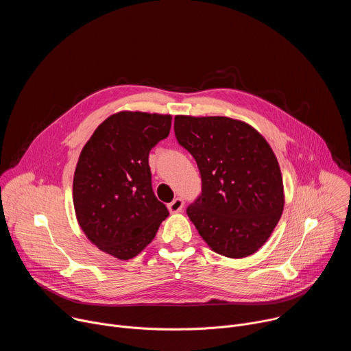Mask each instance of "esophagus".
Here are the masks:
<instances>
[{
	"label": "esophagus",
	"instance_id": "1",
	"mask_svg": "<svg viewBox=\"0 0 351 351\" xmlns=\"http://www.w3.org/2000/svg\"><path fill=\"white\" fill-rule=\"evenodd\" d=\"M183 206H184V202L182 198H175L172 203H169L168 204V210H169V213L171 214H178V213H180L182 210H183Z\"/></svg>",
	"mask_w": 351,
	"mask_h": 351
}]
</instances>
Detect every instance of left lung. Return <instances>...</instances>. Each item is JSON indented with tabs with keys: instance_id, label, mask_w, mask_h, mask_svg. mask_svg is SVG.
I'll use <instances>...</instances> for the list:
<instances>
[{
	"instance_id": "8db88e82",
	"label": "left lung",
	"mask_w": 351,
	"mask_h": 351,
	"mask_svg": "<svg viewBox=\"0 0 351 351\" xmlns=\"http://www.w3.org/2000/svg\"><path fill=\"white\" fill-rule=\"evenodd\" d=\"M173 129L202 175V194L186 210L199 236L221 256L254 254L285 206L271 145L253 126L226 117L176 115Z\"/></svg>"
}]
</instances>
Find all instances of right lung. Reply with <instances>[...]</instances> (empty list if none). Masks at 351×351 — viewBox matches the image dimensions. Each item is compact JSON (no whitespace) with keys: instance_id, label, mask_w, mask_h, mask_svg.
I'll return each instance as SVG.
<instances>
[{"instance_id":"add662e5","label":"right lung","mask_w":351,"mask_h":351,"mask_svg":"<svg viewBox=\"0 0 351 351\" xmlns=\"http://www.w3.org/2000/svg\"><path fill=\"white\" fill-rule=\"evenodd\" d=\"M171 123V115L121 111L82 149L73 176L76 218L87 239L115 258L136 257L169 215L153 191L148 154Z\"/></svg>"}]
</instances>
